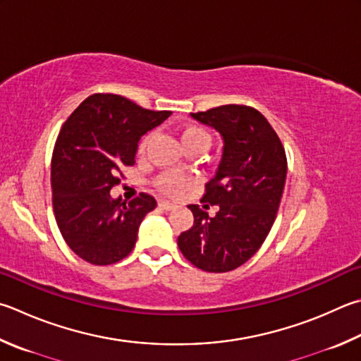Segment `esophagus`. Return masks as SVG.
<instances>
[{"mask_svg":"<svg viewBox=\"0 0 361 361\" xmlns=\"http://www.w3.org/2000/svg\"><path fill=\"white\" fill-rule=\"evenodd\" d=\"M159 208L161 209H166V212H170V209L175 208V205H173V203L167 202V200H159Z\"/></svg>","mask_w":361,"mask_h":361,"instance_id":"esophagus-1","label":"esophagus"}]
</instances>
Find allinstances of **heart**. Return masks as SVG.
Listing matches in <instances>:
<instances>
[{"mask_svg":"<svg viewBox=\"0 0 361 361\" xmlns=\"http://www.w3.org/2000/svg\"><path fill=\"white\" fill-rule=\"evenodd\" d=\"M152 137H153V134H147L142 137V140L139 142V154H145L148 143L152 142ZM181 142L185 148L194 147V145L208 147L209 135L202 126H197V124H189V126H186L181 130ZM188 185H189V180L186 178V176H181L176 173H164L156 178V188H158L161 192L167 194V195L181 194L183 189L188 188Z\"/></svg>","mask_w":361,"mask_h":361,"instance_id":"1","label":"heart"}]
</instances>
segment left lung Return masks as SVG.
<instances>
[{
    "label": "left lung",
    "instance_id": "left-lung-1",
    "mask_svg": "<svg viewBox=\"0 0 361 361\" xmlns=\"http://www.w3.org/2000/svg\"><path fill=\"white\" fill-rule=\"evenodd\" d=\"M221 134L218 170L205 185L203 205H189L194 226L178 247L194 267L226 273L243 265L270 233L283 197L287 158L283 143L259 110L228 104L191 114ZM218 204L209 219L206 209Z\"/></svg>",
    "mask_w": 361,
    "mask_h": 361
}]
</instances>
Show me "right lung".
<instances>
[{
    "instance_id": "1",
    "label": "right lung",
    "mask_w": 361,
    "mask_h": 361,
    "mask_svg": "<svg viewBox=\"0 0 361 361\" xmlns=\"http://www.w3.org/2000/svg\"><path fill=\"white\" fill-rule=\"evenodd\" d=\"M170 115L120 94L97 93L63 124L51 156L54 212L64 241L85 262L110 265L134 249L140 222L156 200L142 192L123 202L110 189L120 183L121 170L135 164L140 137Z\"/></svg>"
}]
</instances>
